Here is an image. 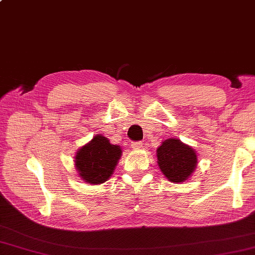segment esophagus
<instances>
[{
    "mask_svg": "<svg viewBox=\"0 0 255 255\" xmlns=\"http://www.w3.org/2000/svg\"><path fill=\"white\" fill-rule=\"evenodd\" d=\"M142 145H143V143H142L141 141H138V142H132L131 146L133 147V149H141Z\"/></svg>",
    "mask_w": 255,
    "mask_h": 255,
    "instance_id": "1",
    "label": "esophagus"
}]
</instances>
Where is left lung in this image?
<instances>
[{"mask_svg":"<svg viewBox=\"0 0 255 255\" xmlns=\"http://www.w3.org/2000/svg\"><path fill=\"white\" fill-rule=\"evenodd\" d=\"M156 157L163 175L174 183L188 180L198 165L197 152L177 138L164 140L157 147Z\"/></svg>","mask_w":255,"mask_h":255,"instance_id":"8db88e82","label":"left lung"}]
</instances>
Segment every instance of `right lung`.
<instances>
[{
	"label": "right lung",
	"instance_id": "add662e5",
	"mask_svg": "<svg viewBox=\"0 0 255 255\" xmlns=\"http://www.w3.org/2000/svg\"><path fill=\"white\" fill-rule=\"evenodd\" d=\"M122 153L120 145L112 144L102 134H96L90 142L79 147L76 153L77 174L81 180L92 185L108 181L114 173Z\"/></svg>",
	"mask_w": 255,
	"mask_h": 255
}]
</instances>
